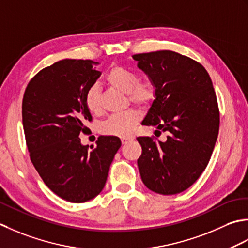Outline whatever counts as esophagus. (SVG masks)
I'll return each mask as SVG.
<instances>
[{
    "label": "esophagus",
    "mask_w": 248,
    "mask_h": 248,
    "mask_svg": "<svg viewBox=\"0 0 248 248\" xmlns=\"http://www.w3.org/2000/svg\"><path fill=\"white\" fill-rule=\"evenodd\" d=\"M134 140V137H131V136H129V137H122L121 138V141H122V144H127L128 142H130V141Z\"/></svg>",
    "instance_id": "1"
}]
</instances>
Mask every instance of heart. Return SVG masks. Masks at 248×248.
I'll return each instance as SVG.
<instances>
[{
  "label": "heart",
  "instance_id": "b5f03b06",
  "mask_svg": "<svg viewBox=\"0 0 248 248\" xmlns=\"http://www.w3.org/2000/svg\"><path fill=\"white\" fill-rule=\"evenodd\" d=\"M138 79V75L134 70L123 66H114L106 75V81L108 84L127 93V97L131 104L143 108L155 99L156 89L155 84L151 80ZM84 102L90 112H100L102 105H100V96L97 87L93 85L87 91ZM139 121L140 114L134 110H128L109 117L102 124V131L105 135L109 136L129 137Z\"/></svg>",
  "mask_w": 248,
  "mask_h": 248
}]
</instances>
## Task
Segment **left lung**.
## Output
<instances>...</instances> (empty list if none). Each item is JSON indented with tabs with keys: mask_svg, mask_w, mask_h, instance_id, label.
Listing matches in <instances>:
<instances>
[{
	"mask_svg": "<svg viewBox=\"0 0 248 248\" xmlns=\"http://www.w3.org/2000/svg\"><path fill=\"white\" fill-rule=\"evenodd\" d=\"M133 58L156 89L142 124L168 134L165 142L154 137L137 138L142 148L137 160L141 180L154 193H182L206 168L218 136L213 83L200 63L178 52L161 50Z\"/></svg>",
	"mask_w": 248,
	"mask_h": 248,
	"instance_id": "obj_1",
	"label": "left lung"
}]
</instances>
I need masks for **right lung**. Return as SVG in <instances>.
<instances>
[{"label": "right lung", "mask_w": 248, "mask_h": 248, "mask_svg": "<svg viewBox=\"0 0 248 248\" xmlns=\"http://www.w3.org/2000/svg\"><path fill=\"white\" fill-rule=\"evenodd\" d=\"M92 60L65 59L30 80L22 99V124L30 158L44 183L61 198L81 203L97 196L121 146L112 136H100L95 149L82 145L92 115L87 91L102 73Z\"/></svg>", "instance_id": "1"}]
</instances>
